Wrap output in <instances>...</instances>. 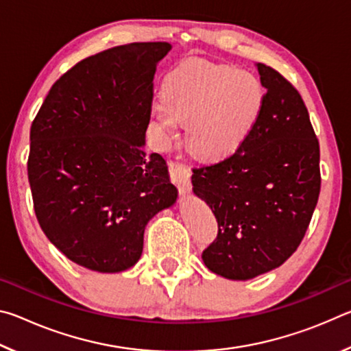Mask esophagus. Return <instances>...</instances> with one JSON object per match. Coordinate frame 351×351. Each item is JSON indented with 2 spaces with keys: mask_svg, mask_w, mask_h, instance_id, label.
Masks as SVG:
<instances>
[{
  "mask_svg": "<svg viewBox=\"0 0 351 351\" xmlns=\"http://www.w3.org/2000/svg\"><path fill=\"white\" fill-rule=\"evenodd\" d=\"M170 180L175 186L180 189L181 193H187L190 190V170L184 164L180 162H169Z\"/></svg>",
  "mask_w": 351,
  "mask_h": 351,
  "instance_id": "1",
  "label": "esophagus"
}]
</instances>
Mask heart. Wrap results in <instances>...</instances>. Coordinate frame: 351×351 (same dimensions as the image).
<instances>
[{
	"label": "heart",
	"mask_w": 351,
	"mask_h": 351,
	"mask_svg": "<svg viewBox=\"0 0 351 351\" xmlns=\"http://www.w3.org/2000/svg\"><path fill=\"white\" fill-rule=\"evenodd\" d=\"M266 100L263 83L232 64L187 58L165 75L153 121L169 144L186 125V147L206 162L224 161L245 144Z\"/></svg>",
	"instance_id": "b5f03b06"
}]
</instances>
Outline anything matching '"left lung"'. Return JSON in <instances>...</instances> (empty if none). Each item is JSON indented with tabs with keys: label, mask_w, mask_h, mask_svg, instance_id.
<instances>
[{
	"label": "left lung",
	"mask_w": 351,
	"mask_h": 351,
	"mask_svg": "<svg viewBox=\"0 0 351 351\" xmlns=\"http://www.w3.org/2000/svg\"><path fill=\"white\" fill-rule=\"evenodd\" d=\"M266 100L257 125L232 156L193 169L218 235L204 265L230 280H249L285 263L310 226L320 192L319 141L299 91L257 63Z\"/></svg>",
	"instance_id": "1"
}]
</instances>
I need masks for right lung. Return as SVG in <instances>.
<instances>
[{
  "label": "right lung",
  "instance_id": "add662e5",
  "mask_svg": "<svg viewBox=\"0 0 351 351\" xmlns=\"http://www.w3.org/2000/svg\"><path fill=\"white\" fill-rule=\"evenodd\" d=\"M165 41L83 58L47 94L31 127L27 178L45 235L74 263L125 271L141 258L147 223L178 190L145 132Z\"/></svg>",
  "mask_w": 351,
  "mask_h": 351
}]
</instances>
